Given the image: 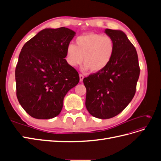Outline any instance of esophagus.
<instances>
[{
    "mask_svg": "<svg viewBox=\"0 0 161 161\" xmlns=\"http://www.w3.org/2000/svg\"><path fill=\"white\" fill-rule=\"evenodd\" d=\"M79 78H80V81L82 82V80H83V79H84L83 75H79Z\"/></svg>",
    "mask_w": 161,
    "mask_h": 161,
    "instance_id": "1",
    "label": "esophagus"
}]
</instances>
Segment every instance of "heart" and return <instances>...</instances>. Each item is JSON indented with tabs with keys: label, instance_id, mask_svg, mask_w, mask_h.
Segmentation results:
<instances>
[{
	"label": "heart",
	"instance_id": "1",
	"mask_svg": "<svg viewBox=\"0 0 161 161\" xmlns=\"http://www.w3.org/2000/svg\"><path fill=\"white\" fill-rule=\"evenodd\" d=\"M115 43L109 36L89 33L78 37L75 45L70 43L66 50V60L75 67L85 63L84 70L99 72L110 63L115 52Z\"/></svg>",
	"mask_w": 161,
	"mask_h": 161
}]
</instances>
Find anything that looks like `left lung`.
<instances>
[{"instance_id":"left-lung-1","label":"left lung","mask_w":161,"mask_h":161,"mask_svg":"<svg viewBox=\"0 0 161 161\" xmlns=\"http://www.w3.org/2000/svg\"><path fill=\"white\" fill-rule=\"evenodd\" d=\"M105 33L114 41V56L105 69L83 79L86 109L99 119L114 118L128 106L140 75L137 52L125 33L110 29Z\"/></svg>"}]
</instances>
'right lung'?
Wrapping results in <instances>:
<instances>
[{
	"mask_svg": "<svg viewBox=\"0 0 161 161\" xmlns=\"http://www.w3.org/2000/svg\"><path fill=\"white\" fill-rule=\"evenodd\" d=\"M75 34L64 27L44 29L22 47L15 69L17 97L34 118L59 115L65 95L79 83V73L64 59Z\"/></svg>",
	"mask_w": 161,
	"mask_h": 161,
	"instance_id": "right-lung-1",
	"label": "right lung"
}]
</instances>
